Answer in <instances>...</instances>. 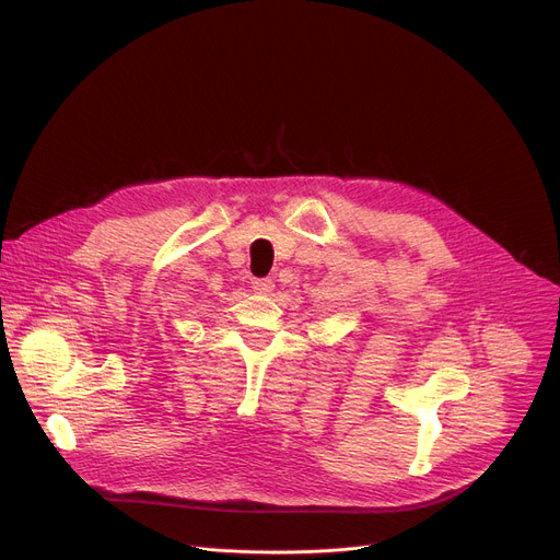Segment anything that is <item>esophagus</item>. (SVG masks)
<instances>
[{
	"label": "esophagus",
	"instance_id": "34e87169",
	"mask_svg": "<svg viewBox=\"0 0 560 560\" xmlns=\"http://www.w3.org/2000/svg\"><path fill=\"white\" fill-rule=\"evenodd\" d=\"M252 288H254L256 292H272V288H275V279H270V277L252 279Z\"/></svg>",
	"mask_w": 560,
	"mask_h": 560
}]
</instances>
